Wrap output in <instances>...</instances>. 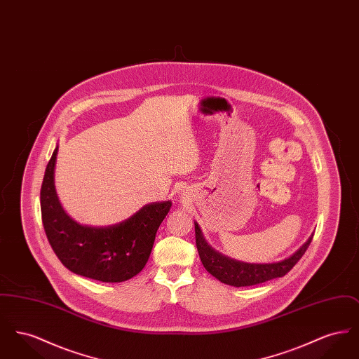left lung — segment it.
<instances>
[{"instance_id":"8db88e82","label":"left lung","mask_w":359,"mask_h":359,"mask_svg":"<svg viewBox=\"0 0 359 359\" xmlns=\"http://www.w3.org/2000/svg\"><path fill=\"white\" fill-rule=\"evenodd\" d=\"M195 238L201 261L208 273L212 274L215 278H218L221 283L227 285L249 287L273 280L277 277H283L288 273L297 264V261L304 256L311 241L313 238V234L292 256L273 264H248L233 259L230 257L223 256L205 242L202 230L196 222Z\"/></svg>"}]
</instances>
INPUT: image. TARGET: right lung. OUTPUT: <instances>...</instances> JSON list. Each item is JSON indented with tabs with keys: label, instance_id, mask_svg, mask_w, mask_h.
<instances>
[{
	"label": "right lung",
	"instance_id": "1",
	"mask_svg": "<svg viewBox=\"0 0 359 359\" xmlns=\"http://www.w3.org/2000/svg\"><path fill=\"white\" fill-rule=\"evenodd\" d=\"M57 147L47 164L40 189L41 219L52 250L75 274L102 283L126 281L142 271L154 248L158 226L172 203L145 205L123 222L93 227L69 218L55 189Z\"/></svg>",
	"mask_w": 359,
	"mask_h": 359
}]
</instances>
